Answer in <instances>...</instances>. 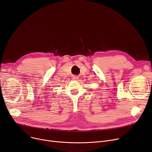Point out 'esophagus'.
<instances>
[{"mask_svg":"<svg viewBox=\"0 0 152 152\" xmlns=\"http://www.w3.org/2000/svg\"><path fill=\"white\" fill-rule=\"evenodd\" d=\"M77 79H78V76H72V80H77Z\"/></svg>","mask_w":152,"mask_h":152,"instance_id":"1","label":"esophagus"}]
</instances>
